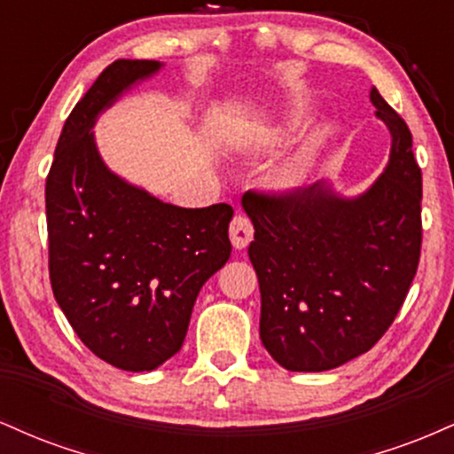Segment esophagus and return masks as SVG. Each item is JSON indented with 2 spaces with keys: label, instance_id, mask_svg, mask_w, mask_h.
Here are the masks:
<instances>
[{
  "label": "esophagus",
  "instance_id": "esophagus-1",
  "mask_svg": "<svg viewBox=\"0 0 454 454\" xmlns=\"http://www.w3.org/2000/svg\"><path fill=\"white\" fill-rule=\"evenodd\" d=\"M254 239V223L249 217L245 215H234L231 222V241L237 249L247 247L249 241Z\"/></svg>",
  "mask_w": 454,
  "mask_h": 454
}]
</instances>
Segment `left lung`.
Segmentation results:
<instances>
[{"instance_id": "obj_1", "label": "left lung", "mask_w": 454, "mask_h": 454, "mask_svg": "<svg viewBox=\"0 0 454 454\" xmlns=\"http://www.w3.org/2000/svg\"><path fill=\"white\" fill-rule=\"evenodd\" d=\"M393 149L354 200L322 184L252 190L249 260L260 284V340L288 372H326L372 350L397 317L420 260L423 173L403 117L372 90Z\"/></svg>"}]
</instances>
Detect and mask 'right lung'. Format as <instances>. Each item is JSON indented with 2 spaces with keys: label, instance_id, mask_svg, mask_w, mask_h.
I'll return each mask as SVG.
<instances>
[{
  "label": "right lung",
  "instance_id": "1",
  "mask_svg": "<svg viewBox=\"0 0 454 454\" xmlns=\"http://www.w3.org/2000/svg\"><path fill=\"white\" fill-rule=\"evenodd\" d=\"M158 61L117 59L66 119L46 175L51 288L78 340L126 372L181 350L202 284L231 258V205L181 209L114 176L93 121Z\"/></svg>",
  "mask_w": 454,
  "mask_h": 454
}]
</instances>
